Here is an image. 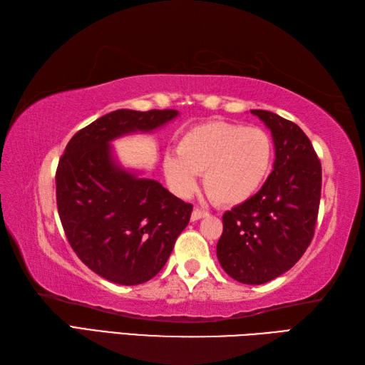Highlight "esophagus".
Masks as SVG:
<instances>
[{"mask_svg":"<svg viewBox=\"0 0 365 365\" xmlns=\"http://www.w3.org/2000/svg\"><path fill=\"white\" fill-rule=\"evenodd\" d=\"M205 216H208V213L207 212H204V210H200V208H195V210H192V213H191V221H197V220H202V218H205Z\"/></svg>","mask_w":365,"mask_h":365,"instance_id":"obj_1","label":"esophagus"}]
</instances>
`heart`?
I'll list each match as a JSON object with an SVG mask.
<instances>
[{
	"label": "heart",
	"mask_w": 365,
	"mask_h": 365,
	"mask_svg": "<svg viewBox=\"0 0 365 365\" xmlns=\"http://www.w3.org/2000/svg\"><path fill=\"white\" fill-rule=\"evenodd\" d=\"M175 153L163 157V174L177 195L190 196L204 174V190L215 204L235 207L255 195L274 160L273 139L262 128L207 122L178 136Z\"/></svg>",
	"instance_id": "heart-1"
}]
</instances>
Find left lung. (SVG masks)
Wrapping results in <instances>:
<instances>
[{"label": "left lung", "mask_w": 365, "mask_h": 365, "mask_svg": "<svg viewBox=\"0 0 365 365\" xmlns=\"http://www.w3.org/2000/svg\"><path fill=\"white\" fill-rule=\"evenodd\" d=\"M274 143L273 170L246 202L222 215L216 255L242 284L260 285L289 271L311 245L322 195V165L304 131L271 111L252 110Z\"/></svg>", "instance_id": "left-lung-1"}]
</instances>
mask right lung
<instances>
[{"label":"right lung","instance_id":"right-lung-1","mask_svg":"<svg viewBox=\"0 0 365 365\" xmlns=\"http://www.w3.org/2000/svg\"><path fill=\"white\" fill-rule=\"evenodd\" d=\"M175 110L108 113L75 133L56 169V202L72 250L94 273L120 285L160 273L192 205L161 183L123 169L111 141L150 133L175 119Z\"/></svg>","mask_w":365,"mask_h":365}]
</instances>
